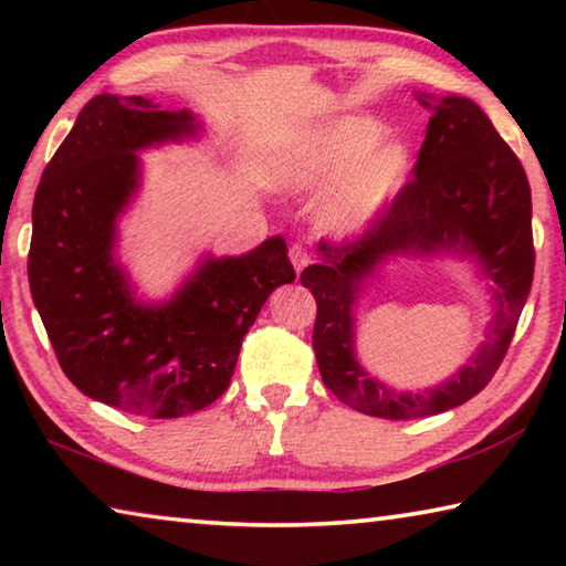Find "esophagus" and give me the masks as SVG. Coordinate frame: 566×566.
<instances>
[{"instance_id":"34e87169","label":"esophagus","mask_w":566,"mask_h":566,"mask_svg":"<svg viewBox=\"0 0 566 566\" xmlns=\"http://www.w3.org/2000/svg\"><path fill=\"white\" fill-rule=\"evenodd\" d=\"M290 260L294 264V272L300 274V272H304L306 266L314 262V254H312V249L306 247V244H292L290 247Z\"/></svg>"}]
</instances>
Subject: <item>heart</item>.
<instances>
[{
  "label": "heart",
  "instance_id": "b5f03b06",
  "mask_svg": "<svg viewBox=\"0 0 566 566\" xmlns=\"http://www.w3.org/2000/svg\"><path fill=\"white\" fill-rule=\"evenodd\" d=\"M387 127L371 117H334L306 132L274 167L284 189L312 191L339 179L322 207L324 224L354 232L371 222L405 189L411 159L401 142H378Z\"/></svg>",
  "mask_w": 566,
  "mask_h": 566
}]
</instances>
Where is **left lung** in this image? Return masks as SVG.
Masks as SVG:
<instances>
[{
    "instance_id": "8db88e82",
    "label": "left lung",
    "mask_w": 566,
    "mask_h": 566,
    "mask_svg": "<svg viewBox=\"0 0 566 566\" xmlns=\"http://www.w3.org/2000/svg\"><path fill=\"white\" fill-rule=\"evenodd\" d=\"M415 177L367 234L347 244H317L319 264L302 284L317 300L312 347L324 385L369 417L417 419L454 409L479 395L510 349L534 276L532 191L522 161L472 99H432ZM472 255L495 284V319L488 342L444 386L411 396L381 386L353 352V304L363 282L391 255Z\"/></svg>"
}]
</instances>
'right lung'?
I'll list each match as a JSON object with an SVG mask.
<instances>
[{
  "mask_svg": "<svg viewBox=\"0 0 566 566\" xmlns=\"http://www.w3.org/2000/svg\"><path fill=\"white\" fill-rule=\"evenodd\" d=\"M195 114L99 94L46 165L32 207L30 290L66 379L102 405L171 419L232 381L239 347L276 286L294 282L284 237L242 256H207L167 302L134 296L114 260L117 219L147 147L197 137Z\"/></svg>",
  "mask_w": 566,
  "mask_h": 566,
  "instance_id": "1",
  "label": "right lung"
}]
</instances>
